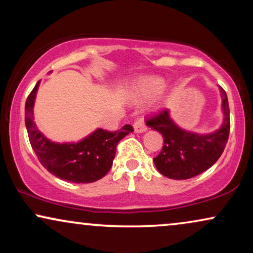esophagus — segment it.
<instances>
[{
    "mask_svg": "<svg viewBox=\"0 0 253 253\" xmlns=\"http://www.w3.org/2000/svg\"><path fill=\"white\" fill-rule=\"evenodd\" d=\"M133 128H134L135 133H143L147 130V127H146V125H145L143 119H139V120H136L135 123L133 124Z\"/></svg>",
    "mask_w": 253,
    "mask_h": 253,
    "instance_id": "1",
    "label": "esophagus"
}]
</instances>
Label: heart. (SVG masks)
Listing matches in <instances>:
<instances>
[{"instance_id":"obj_1","label":"heart","mask_w":253,"mask_h":253,"mask_svg":"<svg viewBox=\"0 0 253 253\" xmlns=\"http://www.w3.org/2000/svg\"><path fill=\"white\" fill-rule=\"evenodd\" d=\"M167 81L159 76H143L133 81L128 85L127 94L134 102H145L163 91Z\"/></svg>"}]
</instances>
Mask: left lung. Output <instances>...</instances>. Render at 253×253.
Here are the masks:
<instances>
[{
	"label": "left lung",
	"mask_w": 253,
	"mask_h": 253,
	"mask_svg": "<svg viewBox=\"0 0 253 253\" xmlns=\"http://www.w3.org/2000/svg\"><path fill=\"white\" fill-rule=\"evenodd\" d=\"M222 123L211 133H196L179 127L170 115V109L146 120V125L163 135L164 144L153 158L157 170L172 179L195 177L220 158L228 140L229 108L225 90L220 88Z\"/></svg>",
	"instance_id": "obj_1"
}]
</instances>
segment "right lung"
<instances>
[{"label": "right lung", "instance_id": "obj_1", "mask_svg": "<svg viewBox=\"0 0 253 253\" xmlns=\"http://www.w3.org/2000/svg\"><path fill=\"white\" fill-rule=\"evenodd\" d=\"M51 72V71H50ZM40 81L28 96L25 106V124L32 149L52 175L72 183L96 182L112 168L117 145L133 127L125 125L117 132L96 128L85 138L71 143H56L38 129L33 110Z\"/></svg>", "mask_w": 253, "mask_h": 253}]
</instances>
